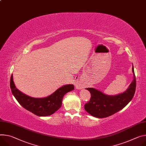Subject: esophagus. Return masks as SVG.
Masks as SVG:
<instances>
[{
    "label": "esophagus",
    "mask_w": 146,
    "mask_h": 146,
    "mask_svg": "<svg viewBox=\"0 0 146 146\" xmlns=\"http://www.w3.org/2000/svg\"><path fill=\"white\" fill-rule=\"evenodd\" d=\"M75 86H76V88L77 89H82L83 88H84V86H83V84L82 83V81H78L77 82L76 84H75Z\"/></svg>",
    "instance_id": "obj_1"
}]
</instances>
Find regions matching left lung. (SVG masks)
Returning a JSON list of instances; mask_svg holds the SVG:
<instances>
[{
    "instance_id": "8db88e82",
    "label": "left lung",
    "mask_w": 146,
    "mask_h": 146,
    "mask_svg": "<svg viewBox=\"0 0 146 146\" xmlns=\"http://www.w3.org/2000/svg\"><path fill=\"white\" fill-rule=\"evenodd\" d=\"M132 72L133 80L128 88L121 94L108 96L94 88H86L90 92L91 98L84 105L85 110L92 116L103 118L112 115L126 107L133 98L136 91V81L133 66Z\"/></svg>"
}]
</instances>
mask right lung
<instances>
[{"instance_id": "right-lung-1", "label": "right lung", "mask_w": 146, "mask_h": 146, "mask_svg": "<svg viewBox=\"0 0 146 146\" xmlns=\"http://www.w3.org/2000/svg\"><path fill=\"white\" fill-rule=\"evenodd\" d=\"M10 86L13 95L22 107L39 116H46L54 113L61 107L64 96L74 90L73 84H68L59 88L46 97L33 98L24 94L16 87L13 74L10 78Z\"/></svg>"}]
</instances>
